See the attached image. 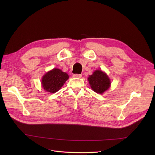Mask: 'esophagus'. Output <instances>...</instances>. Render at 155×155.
<instances>
[{"label":"esophagus","mask_w":155,"mask_h":155,"mask_svg":"<svg viewBox=\"0 0 155 155\" xmlns=\"http://www.w3.org/2000/svg\"><path fill=\"white\" fill-rule=\"evenodd\" d=\"M73 77L74 78H80L82 77V75L81 74H75L73 75Z\"/></svg>","instance_id":"esophagus-1"}]
</instances>
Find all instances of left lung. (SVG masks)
Instances as JSON below:
<instances>
[{
  "label": "left lung",
  "instance_id": "obj_1",
  "mask_svg": "<svg viewBox=\"0 0 155 155\" xmlns=\"http://www.w3.org/2000/svg\"><path fill=\"white\" fill-rule=\"evenodd\" d=\"M88 79L92 90L98 94L104 93L110 85L109 78L104 72L99 70H96Z\"/></svg>",
  "mask_w": 155,
  "mask_h": 155
}]
</instances>
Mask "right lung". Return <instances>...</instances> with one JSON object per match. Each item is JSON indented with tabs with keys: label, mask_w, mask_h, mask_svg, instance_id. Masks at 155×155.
<instances>
[{
	"label": "right lung",
	"mask_w": 155,
	"mask_h": 155,
	"mask_svg": "<svg viewBox=\"0 0 155 155\" xmlns=\"http://www.w3.org/2000/svg\"><path fill=\"white\" fill-rule=\"evenodd\" d=\"M68 75L58 68H54L46 73L42 79V85L45 91L55 93L62 87Z\"/></svg>",
	"instance_id": "1"
}]
</instances>
